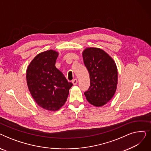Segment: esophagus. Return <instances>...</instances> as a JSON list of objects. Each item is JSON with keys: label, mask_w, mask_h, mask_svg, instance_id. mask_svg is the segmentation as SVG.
<instances>
[{"label": "esophagus", "mask_w": 151, "mask_h": 151, "mask_svg": "<svg viewBox=\"0 0 151 151\" xmlns=\"http://www.w3.org/2000/svg\"><path fill=\"white\" fill-rule=\"evenodd\" d=\"M72 83L74 84V85H76L77 83H78V80L76 78L74 79L73 80H72Z\"/></svg>", "instance_id": "1"}]
</instances>
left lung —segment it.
Listing matches in <instances>:
<instances>
[{"mask_svg":"<svg viewBox=\"0 0 151 151\" xmlns=\"http://www.w3.org/2000/svg\"><path fill=\"white\" fill-rule=\"evenodd\" d=\"M90 75V87L84 92L87 100L95 106L106 104L116 92L117 68L113 59L99 47H86L82 52Z\"/></svg>","mask_w":151,"mask_h":151,"instance_id":"obj_1","label":"left lung"}]
</instances>
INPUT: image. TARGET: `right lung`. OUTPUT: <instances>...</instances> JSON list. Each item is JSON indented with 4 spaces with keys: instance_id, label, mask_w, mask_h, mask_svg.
<instances>
[{
    "instance_id": "right-lung-1",
    "label": "right lung",
    "mask_w": 151,
    "mask_h": 151,
    "mask_svg": "<svg viewBox=\"0 0 151 151\" xmlns=\"http://www.w3.org/2000/svg\"><path fill=\"white\" fill-rule=\"evenodd\" d=\"M59 52L52 50L38 54L26 70L29 91L41 108L55 111L67 101L73 86L55 66Z\"/></svg>"
}]
</instances>
